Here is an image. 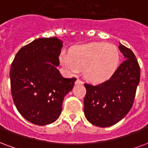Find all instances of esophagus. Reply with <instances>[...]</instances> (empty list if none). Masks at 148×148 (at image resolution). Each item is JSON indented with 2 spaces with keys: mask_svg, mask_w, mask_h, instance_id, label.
Instances as JSON below:
<instances>
[{
  "mask_svg": "<svg viewBox=\"0 0 148 148\" xmlns=\"http://www.w3.org/2000/svg\"><path fill=\"white\" fill-rule=\"evenodd\" d=\"M83 84V81H82L80 79H77L76 81H75V84Z\"/></svg>",
  "mask_w": 148,
  "mask_h": 148,
  "instance_id": "obj_1",
  "label": "esophagus"
}]
</instances>
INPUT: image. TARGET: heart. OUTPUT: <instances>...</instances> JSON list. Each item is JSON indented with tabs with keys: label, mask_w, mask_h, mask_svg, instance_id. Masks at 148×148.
Instances as JSON below:
<instances>
[{
	"label": "heart",
	"mask_w": 148,
	"mask_h": 148,
	"mask_svg": "<svg viewBox=\"0 0 148 148\" xmlns=\"http://www.w3.org/2000/svg\"><path fill=\"white\" fill-rule=\"evenodd\" d=\"M120 53L114 45L91 42L73 48L70 54H62L61 62L69 73L84 69L85 78L94 83L107 80L118 67Z\"/></svg>",
	"instance_id": "obj_1"
}]
</instances>
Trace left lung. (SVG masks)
I'll return each instance as SVG.
<instances>
[{"label": "left lung", "mask_w": 148, "mask_h": 148, "mask_svg": "<svg viewBox=\"0 0 148 148\" xmlns=\"http://www.w3.org/2000/svg\"><path fill=\"white\" fill-rule=\"evenodd\" d=\"M125 60L108 80L97 85L84 84V114L87 121L99 127H109L125 117L134 102L140 79V68L131 49L120 43Z\"/></svg>", "instance_id": "1"}]
</instances>
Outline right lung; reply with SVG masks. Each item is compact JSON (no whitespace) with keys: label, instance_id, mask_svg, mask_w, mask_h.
Instances as JSON below:
<instances>
[{"label":"right lung","instance_id":"right-lung-1","mask_svg":"<svg viewBox=\"0 0 148 148\" xmlns=\"http://www.w3.org/2000/svg\"><path fill=\"white\" fill-rule=\"evenodd\" d=\"M62 46L56 37L38 38L19 49L11 64V92L16 107L38 125L58 119L64 97L76 80L64 78L57 69Z\"/></svg>","mask_w":148,"mask_h":148}]
</instances>
